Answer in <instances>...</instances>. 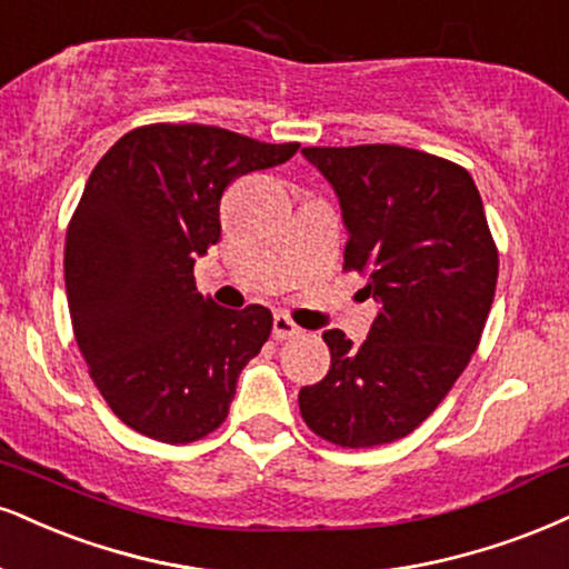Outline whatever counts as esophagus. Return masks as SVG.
Here are the masks:
<instances>
[{"label": "esophagus", "mask_w": 569, "mask_h": 569, "mask_svg": "<svg viewBox=\"0 0 569 569\" xmlns=\"http://www.w3.org/2000/svg\"><path fill=\"white\" fill-rule=\"evenodd\" d=\"M302 328H299L293 320L289 318V315L278 312L276 318H272V339L283 341V339H293V337H302Z\"/></svg>", "instance_id": "34e87169"}]
</instances>
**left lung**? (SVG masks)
<instances>
[{
    "label": "left lung",
    "instance_id": "obj_1",
    "mask_svg": "<svg viewBox=\"0 0 569 569\" xmlns=\"http://www.w3.org/2000/svg\"><path fill=\"white\" fill-rule=\"evenodd\" d=\"M337 190L350 241L345 270L381 302L360 347L323 333L331 368L299 392L315 435L373 448L413 432L445 400L482 339L498 249L463 167L402 146L305 148Z\"/></svg>",
    "mask_w": 569,
    "mask_h": 569
}]
</instances>
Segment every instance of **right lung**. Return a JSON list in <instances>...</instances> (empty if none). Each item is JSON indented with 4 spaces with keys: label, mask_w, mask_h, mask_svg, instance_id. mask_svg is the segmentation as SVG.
Here are the masks:
<instances>
[{
    "label": "right lung",
    "mask_w": 569,
    "mask_h": 569,
    "mask_svg": "<svg viewBox=\"0 0 569 569\" xmlns=\"http://www.w3.org/2000/svg\"><path fill=\"white\" fill-rule=\"evenodd\" d=\"M297 150L163 121L127 132L89 174L66 232L68 310L94 387L134 432L184 445L228 419L272 312L217 307L193 264L222 236L228 184Z\"/></svg>",
    "instance_id": "right-lung-1"
}]
</instances>
